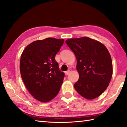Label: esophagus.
I'll return each instance as SVG.
<instances>
[{"label":"esophagus","mask_w":127,"mask_h":127,"mask_svg":"<svg viewBox=\"0 0 127 127\" xmlns=\"http://www.w3.org/2000/svg\"><path fill=\"white\" fill-rule=\"evenodd\" d=\"M71 69H68V70H67V71H66L65 72V74L66 75H69L70 73V72H71Z\"/></svg>","instance_id":"1"}]
</instances>
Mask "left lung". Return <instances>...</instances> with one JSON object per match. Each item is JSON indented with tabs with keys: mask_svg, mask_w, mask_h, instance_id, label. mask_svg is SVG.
<instances>
[{
	"mask_svg": "<svg viewBox=\"0 0 127 127\" xmlns=\"http://www.w3.org/2000/svg\"><path fill=\"white\" fill-rule=\"evenodd\" d=\"M66 44L76 56L79 79L74 84L77 93L93 99L108 87L112 75V62L105 46L90 37L70 39Z\"/></svg>",
	"mask_w": 127,
	"mask_h": 127,
	"instance_id": "8db88e82",
	"label": "left lung"
}]
</instances>
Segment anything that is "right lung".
<instances>
[{
    "label": "right lung",
    "mask_w": 127,
    "mask_h": 127,
    "mask_svg": "<svg viewBox=\"0 0 127 127\" xmlns=\"http://www.w3.org/2000/svg\"><path fill=\"white\" fill-rule=\"evenodd\" d=\"M64 41L52 37L37 40L28 45L21 55L23 81L29 93L40 101H50L60 91L65 74L59 70L55 56Z\"/></svg>",
    "instance_id": "1"
}]
</instances>
